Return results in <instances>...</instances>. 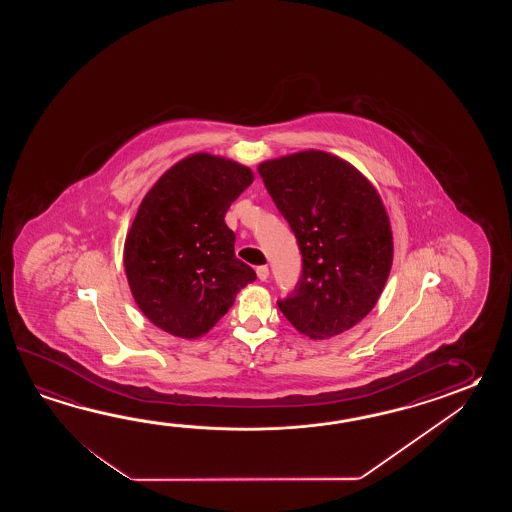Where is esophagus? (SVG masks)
I'll use <instances>...</instances> for the list:
<instances>
[{
    "instance_id": "obj_1",
    "label": "esophagus",
    "mask_w": 512,
    "mask_h": 512,
    "mask_svg": "<svg viewBox=\"0 0 512 512\" xmlns=\"http://www.w3.org/2000/svg\"><path fill=\"white\" fill-rule=\"evenodd\" d=\"M256 274H258V278H260L261 282H267V278H269V267H267V265H260V267L256 269Z\"/></svg>"
}]
</instances>
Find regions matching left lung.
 Instances as JSON below:
<instances>
[{
	"label": "left lung",
	"mask_w": 512,
	"mask_h": 512,
	"mask_svg": "<svg viewBox=\"0 0 512 512\" xmlns=\"http://www.w3.org/2000/svg\"><path fill=\"white\" fill-rule=\"evenodd\" d=\"M258 172L302 252V276L280 311L313 340L357 326L392 269V229L379 192L355 166L320 150L265 161Z\"/></svg>",
	"instance_id": "left-lung-1"
}]
</instances>
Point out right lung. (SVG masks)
I'll list each match as a JSON object with an SVG mask.
<instances>
[{"label":"right lung","mask_w":512,"mask_h":512,"mask_svg":"<svg viewBox=\"0 0 512 512\" xmlns=\"http://www.w3.org/2000/svg\"><path fill=\"white\" fill-rule=\"evenodd\" d=\"M254 181L251 168L210 153L174 164L142 199L124 269L142 315L166 333L199 338L256 272L234 254L225 214Z\"/></svg>","instance_id":"right-lung-1"}]
</instances>
